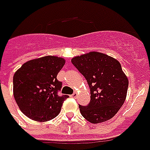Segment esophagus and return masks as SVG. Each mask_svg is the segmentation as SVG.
Masks as SVG:
<instances>
[{"label": "esophagus", "instance_id": "obj_1", "mask_svg": "<svg viewBox=\"0 0 150 150\" xmlns=\"http://www.w3.org/2000/svg\"><path fill=\"white\" fill-rule=\"evenodd\" d=\"M72 97H74V98H75V97H77V93H74L73 94L71 95Z\"/></svg>", "mask_w": 150, "mask_h": 150}]
</instances>
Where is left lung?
Returning a JSON list of instances; mask_svg holds the SVG:
<instances>
[{"label":"left lung","instance_id":"obj_1","mask_svg":"<svg viewBox=\"0 0 150 150\" xmlns=\"http://www.w3.org/2000/svg\"><path fill=\"white\" fill-rule=\"evenodd\" d=\"M72 64L86 79L91 100L79 105L82 116L92 123L107 121L119 111L127 97L128 79L119 61L99 52L73 57Z\"/></svg>","mask_w":150,"mask_h":150}]
</instances>
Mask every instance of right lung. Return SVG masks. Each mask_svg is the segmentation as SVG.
<instances>
[{"label": "right lung", "mask_w": 150, "mask_h": 150, "mask_svg": "<svg viewBox=\"0 0 150 150\" xmlns=\"http://www.w3.org/2000/svg\"><path fill=\"white\" fill-rule=\"evenodd\" d=\"M65 60L45 56L24 63L13 75V97L20 110L29 119L46 122L60 113L67 95L58 96L62 83L57 75Z\"/></svg>", "instance_id": "right-lung-1"}]
</instances>
